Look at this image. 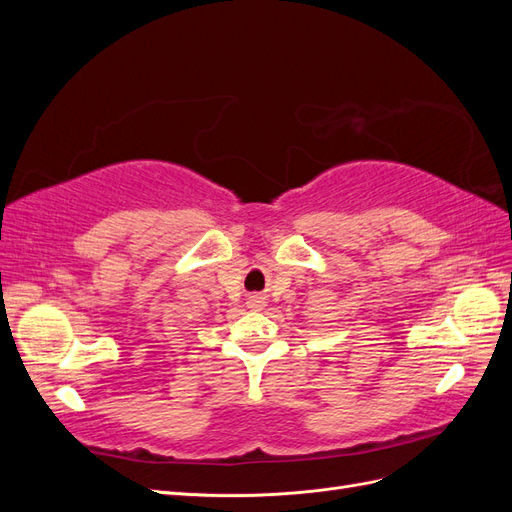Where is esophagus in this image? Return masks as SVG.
Here are the masks:
<instances>
[{
    "label": "esophagus",
    "mask_w": 512,
    "mask_h": 512,
    "mask_svg": "<svg viewBox=\"0 0 512 512\" xmlns=\"http://www.w3.org/2000/svg\"><path fill=\"white\" fill-rule=\"evenodd\" d=\"M265 297H260V294H252L250 299H247V307H252V309H262L265 307Z\"/></svg>",
    "instance_id": "esophagus-1"
}]
</instances>
